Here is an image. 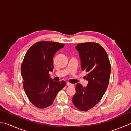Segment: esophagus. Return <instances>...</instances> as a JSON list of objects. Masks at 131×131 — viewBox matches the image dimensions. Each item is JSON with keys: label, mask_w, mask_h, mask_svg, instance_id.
Segmentation results:
<instances>
[{"label": "esophagus", "mask_w": 131, "mask_h": 131, "mask_svg": "<svg viewBox=\"0 0 131 131\" xmlns=\"http://www.w3.org/2000/svg\"><path fill=\"white\" fill-rule=\"evenodd\" d=\"M66 85L68 86H74V84H71V83H69V82H67V83H66Z\"/></svg>", "instance_id": "esophagus-1"}]
</instances>
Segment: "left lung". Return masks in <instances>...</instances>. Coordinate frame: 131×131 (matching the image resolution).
<instances>
[{
	"mask_svg": "<svg viewBox=\"0 0 131 131\" xmlns=\"http://www.w3.org/2000/svg\"><path fill=\"white\" fill-rule=\"evenodd\" d=\"M78 51L82 70L88 73L85 76L89 83L86 87L76 85V93L72 101L77 108L82 111L94 107L101 101L109 84L111 65L107 52L96 42L78 43Z\"/></svg>",
	"mask_w": 131,
	"mask_h": 131,
	"instance_id": "left-lung-1",
	"label": "left lung"
}]
</instances>
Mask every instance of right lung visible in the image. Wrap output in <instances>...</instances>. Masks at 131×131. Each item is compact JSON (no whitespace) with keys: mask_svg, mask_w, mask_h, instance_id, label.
<instances>
[{"mask_svg":"<svg viewBox=\"0 0 131 131\" xmlns=\"http://www.w3.org/2000/svg\"><path fill=\"white\" fill-rule=\"evenodd\" d=\"M63 43L40 41L28 50L21 64L23 88L28 98L38 108L53 103L58 92L66 85L64 81L55 82L49 72L53 71V57Z\"/></svg>","mask_w":131,"mask_h":131,"instance_id":"add662e5","label":"right lung"}]
</instances>
